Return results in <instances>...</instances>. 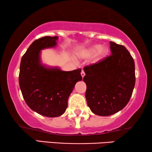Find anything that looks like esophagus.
<instances>
[{"label": "esophagus", "mask_w": 152, "mask_h": 152, "mask_svg": "<svg viewBox=\"0 0 152 152\" xmlns=\"http://www.w3.org/2000/svg\"><path fill=\"white\" fill-rule=\"evenodd\" d=\"M80 74H81V76H82V77L83 78L84 77V76H85V72H84V71L83 70H82L81 71V73H80Z\"/></svg>", "instance_id": "esophagus-1"}]
</instances>
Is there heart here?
Segmentation results:
<instances>
[{
  "label": "heart",
  "instance_id": "heart-1",
  "mask_svg": "<svg viewBox=\"0 0 152 152\" xmlns=\"http://www.w3.org/2000/svg\"><path fill=\"white\" fill-rule=\"evenodd\" d=\"M98 51V55L99 56H104L106 53V50H105L104 48H101V46L99 45H95L93 46V47L90 48L89 50L87 52V54L88 55H93L94 54L97 53Z\"/></svg>",
  "mask_w": 152,
  "mask_h": 152
}]
</instances>
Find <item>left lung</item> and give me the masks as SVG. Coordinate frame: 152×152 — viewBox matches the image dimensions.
Segmentation results:
<instances>
[{
    "label": "left lung",
    "mask_w": 152,
    "mask_h": 152,
    "mask_svg": "<svg viewBox=\"0 0 152 152\" xmlns=\"http://www.w3.org/2000/svg\"><path fill=\"white\" fill-rule=\"evenodd\" d=\"M111 55L83 68L88 106L95 114L108 116L126 106L135 84V62L124 45L110 41Z\"/></svg>",
    "instance_id": "left-lung-1"
}]
</instances>
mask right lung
<instances>
[{
	"label": "right lung",
	"mask_w": 152,
	"mask_h": 152,
	"mask_svg": "<svg viewBox=\"0 0 152 152\" xmlns=\"http://www.w3.org/2000/svg\"><path fill=\"white\" fill-rule=\"evenodd\" d=\"M57 36H44L31 43L22 56L19 83L26 104L38 114L47 117L62 115L76 83L82 80L81 69L70 72L41 63V50L57 45Z\"/></svg>",
	"instance_id": "obj_1"
}]
</instances>
